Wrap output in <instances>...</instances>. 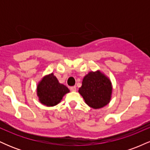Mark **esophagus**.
<instances>
[{"instance_id": "34e87169", "label": "esophagus", "mask_w": 150, "mask_h": 150, "mask_svg": "<svg viewBox=\"0 0 150 150\" xmlns=\"http://www.w3.org/2000/svg\"><path fill=\"white\" fill-rule=\"evenodd\" d=\"M70 90L72 91V92H75V91H76V87H75V86L70 87Z\"/></svg>"}]
</instances>
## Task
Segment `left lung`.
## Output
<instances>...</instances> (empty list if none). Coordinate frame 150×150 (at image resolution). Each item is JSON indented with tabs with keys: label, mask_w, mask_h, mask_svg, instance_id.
<instances>
[{
	"label": "left lung",
	"mask_w": 150,
	"mask_h": 150,
	"mask_svg": "<svg viewBox=\"0 0 150 150\" xmlns=\"http://www.w3.org/2000/svg\"><path fill=\"white\" fill-rule=\"evenodd\" d=\"M79 93L85 103L93 108L104 107L109 103L112 85L109 79L101 71L89 72L84 77Z\"/></svg>",
	"instance_id": "8db88e82"
}]
</instances>
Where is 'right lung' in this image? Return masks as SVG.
Wrapping results in <instances>:
<instances>
[{"mask_svg": "<svg viewBox=\"0 0 150 150\" xmlns=\"http://www.w3.org/2000/svg\"><path fill=\"white\" fill-rule=\"evenodd\" d=\"M69 89L59 83L53 73L46 75L37 85V96L42 104L46 106H53L58 104Z\"/></svg>", "mask_w": 150, "mask_h": 150, "instance_id": "1", "label": "right lung"}]
</instances>
